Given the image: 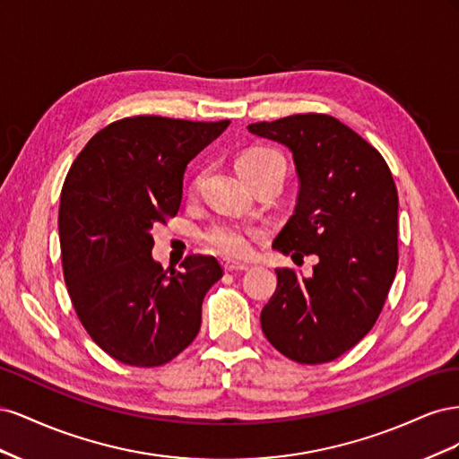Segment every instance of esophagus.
Segmentation results:
<instances>
[{
	"mask_svg": "<svg viewBox=\"0 0 459 459\" xmlns=\"http://www.w3.org/2000/svg\"><path fill=\"white\" fill-rule=\"evenodd\" d=\"M221 266H224L226 272H245V270H248L247 264L238 262V260H230V258L221 260Z\"/></svg>",
	"mask_w": 459,
	"mask_h": 459,
	"instance_id": "obj_1",
	"label": "esophagus"
}]
</instances>
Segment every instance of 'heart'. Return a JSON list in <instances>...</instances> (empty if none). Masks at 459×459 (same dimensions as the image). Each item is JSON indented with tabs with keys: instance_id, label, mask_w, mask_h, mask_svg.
<instances>
[{
	"instance_id": "heart-1",
	"label": "heart",
	"mask_w": 459,
	"mask_h": 459,
	"mask_svg": "<svg viewBox=\"0 0 459 459\" xmlns=\"http://www.w3.org/2000/svg\"><path fill=\"white\" fill-rule=\"evenodd\" d=\"M280 166L285 172V160L280 152L266 147H255L245 151L243 155L238 159V170L243 174H248L253 170L264 169V166ZM199 187V178H193L189 186V191L195 193ZM260 238V230L248 224H239V221H214V224L206 226L201 233V239L214 248L216 253L233 256V258H243L253 253L255 243Z\"/></svg>"
}]
</instances>
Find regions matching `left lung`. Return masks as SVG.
I'll list each match as a JSON object with an SVG mask.
<instances>
[{
  "label": "left lung",
  "mask_w": 459,
  "mask_h": 459,
  "mask_svg": "<svg viewBox=\"0 0 459 459\" xmlns=\"http://www.w3.org/2000/svg\"><path fill=\"white\" fill-rule=\"evenodd\" d=\"M293 151L295 214L273 248L317 255L314 275L277 268L262 331L289 359L325 364L377 322L398 268V191L381 152L335 117L307 113L248 124Z\"/></svg>",
  "instance_id": "1"
}]
</instances>
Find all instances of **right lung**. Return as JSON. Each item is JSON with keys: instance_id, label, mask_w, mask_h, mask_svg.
Masks as SVG:
<instances>
[{"instance_id": "obj_1", "label": "right lung", "mask_w": 459, "mask_h": 459, "mask_svg": "<svg viewBox=\"0 0 459 459\" xmlns=\"http://www.w3.org/2000/svg\"><path fill=\"white\" fill-rule=\"evenodd\" d=\"M228 126L120 118L66 174L59 239L68 295L93 342L122 364L164 366L197 337L203 299L224 270L214 256L189 255L169 273L151 256V230L178 214L187 162Z\"/></svg>"}]
</instances>
